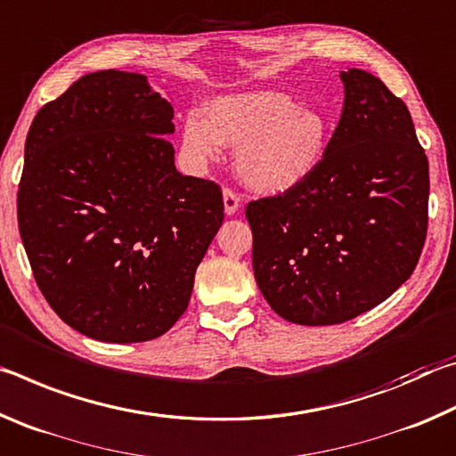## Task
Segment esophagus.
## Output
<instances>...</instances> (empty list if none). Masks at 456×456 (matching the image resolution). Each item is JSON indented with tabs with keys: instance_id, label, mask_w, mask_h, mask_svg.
Listing matches in <instances>:
<instances>
[{
	"instance_id": "34e87169",
	"label": "esophagus",
	"mask_w": 456,
	"mask_h": 456,
	"mask_svg": "<svg viewBox=\"0 0 456 456\" xmlns=\"http://www.w3.org/2000/svg\"><path fill=\"white\" fill-rule=\"evenodd\" d=\"M223 203H225V213L227 215H235L239 209V203H241V197L237 195L233 189H223Z\"/></svg>"
}]
</instances>
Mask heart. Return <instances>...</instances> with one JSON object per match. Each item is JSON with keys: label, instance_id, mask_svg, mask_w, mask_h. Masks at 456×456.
Listing matches in <instances>:
<instances>
[{"label": "heart", "instance_id": "1", "mask_svg": "<svg viewBox=\"0 0 456 456\" xmlns=\"http://www.w3.org/2000/svg\"><path fill=\"white\" fill-rule=\"evenodd\" d=\"M330 122L275 90L215 98L207 117L189 112L183 149L197 163L215 159L223 142L237 149V171L253 189L277 192L304 181L326 152Z\"/></svg>", "mask_w": 456, "mask_h": 456}]
</instances>
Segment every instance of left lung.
<instances>
[{
    "mask_svg": "<svg viewBox=\"0 0 456 456\" xmlns=\"http://www.w3.org/2000/svg\"><path fill=\"white\" fill-rule=\"evenodd\" d=\"M342 80L344 110L320 165L245 207L259 289L299 326H334L382 304L427 241L428 159L411 112L372 74L354 68Z\"/></svg>",
    "mask_w": 456,
    "mask_h": 456,
    "instance_id": "1",
    "label": "left lung"
}]
</instances>
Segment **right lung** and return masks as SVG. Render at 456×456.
<instances>
[{
  "mask_svg": "<svg viewBox=\"0 0 456 456\" xmlns=\"http://www.w3.org/2000/svg\"><path fill=\"white\" fill-rule=\"evenodd\" d=\"M171 120L142 74L100 70L29 126L18 225L34 280L61 322L100 342L171 330L225 217L217 183L175 168Z\"/></svg>",
  "mask_w": 456,
  "mask_h": 456,
  "instance_id": "obj_1",
  "label": "right lung"
}]
</instances>
